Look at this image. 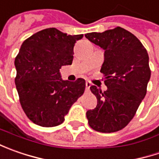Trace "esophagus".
I'll return each instance as SVG.
<instances>
[{"instance_id": "esophagus-1", "label": "esophagus", "mask_w": 159, "mask_h": 159, "mask_svg": "<svg viewBox=\"0 0 159 159\" xmlns=\"http://www.w3.org/2000/svg\"><path fill=\"white\" fill-rule=\"evenodd\" d=\"M90 87H91V83L89 82V81H87V82H86V89L89 90Z\"/></svg>"}]
</instances>
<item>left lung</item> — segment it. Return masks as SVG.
<instances>
[{
	"mask_svg": "<svg viewBox=\"0 0 159 159\" xmlns=\"http://www.w3.org/2000/svg\"><path fill=\"white\" fill-rule=\"evenodd\" d=\"M85 36L104 49L100 71L107 87L103 92L90 87L97 105L87 111L89 124L101 133L119 131L131 121L146 95L150 79L149 55L134 34L119 26Z\"/></svg>",
	"mask_w": 159,
	"mask_h": 159,
	"instance_id": "8db88e82",
	"label": "left lung"
}]
</instances>
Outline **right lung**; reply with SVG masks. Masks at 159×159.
Returning <instances> with one entry per match:
<instances>
[{
  "label": "right lung",
  "mask_w": 159,
  "mask_h": 159,
  "mask_svg": "<svg viewBox=\"0 0 159 159\" xmlns=\"http://www.w3.org/2000/svg\"><path fill=\"white\" fill-rule=\"evenodd\" d=\"M82 37L48 28L23 42L15 59L16 88L24 111L34 124L44 127L62 124L83 95L85 80H63L59 70L71 64L74 45Z\"/></svg>",
  "instance_id": "obj_1"
}]
</instances>
